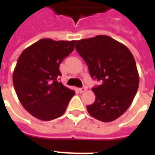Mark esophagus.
<instances>
[{"instance_id":"34e87169","label":"esophagus","mask_w":155,"mask_h":155,"mask_svg":"<svg viewBox=\"0 0 155 155\" xmlns=\"http://www.w3.org/2000/svg\"><path fill=\"white\" fill-rule=\"evenodd\" d=\"M86 90H87L86 87H83V88H79V89H78V91H79L80 93H83V92H84V91H86Z\"/></svg>"}]
</instances>
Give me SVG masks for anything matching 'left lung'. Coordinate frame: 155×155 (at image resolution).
Segmentation results:
<instances>
[{
  "label": "left lung",
  "instance_id": "1",
  "mask_svg": "<svg viewBox=\"0 0 155 155\" xmlns=\"http://www.w3.org/2000/svg\"><path fill=\"white\" fill-rule=\"evenodd\" d=\"M76 49L89 67L90 74L102 83L94 87V104L89 114L104 122L117 119L131 105L139 87V73L128 48L106 35L78 40Z\"/></svg>",
  "mask_w": 155,
  "mask_h": 155
}]
</instances>
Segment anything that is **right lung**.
Returning a JSON list of instances; mask_svg holds the SVG:
<instances>
[{
    "mask_svg": "<svg viewBox=\"0 0 155 155\" xmlns=\"http://www.w3.org/2000/svg\"><path fill=\"white\" fill-rule=\"evenodd\" d=\"M76 40L42 39L28 46L18 58L13 83L15 92L28 113L41 121L64 115L75 91L58 78L59 64L74 50Z\"/></svg>",
    "mask_w": 155,
    "mask_h": 155,
    "instance_id": "right-lung-1",
    "label": "right lung"
}]
</instances>
